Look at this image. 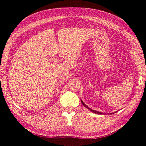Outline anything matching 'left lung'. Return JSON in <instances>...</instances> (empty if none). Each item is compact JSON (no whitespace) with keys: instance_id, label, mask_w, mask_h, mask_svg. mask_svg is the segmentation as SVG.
<instances>
[{"instance_id":"obj_1","label":"left lung","mask_w":146,"mask_h":146,"mask_svg":"<svg viewBox=\"0 0 146 146\" xmlns=\"http://www.w3.org/2000/svg\"><path fill=\"white\" fill-rule=\"evenodd\" d=\"M81 102H82V104H83L84 106H85V107H86V108H88V109H89V110H91V111H92V112H93V113H97V114H102V113H101L100 112H98V111H95V110H91V109H90V108H89L88 107V106H86V105L85 104H84V102H82V100H81Z\"/></svg>"}]
</instances>
